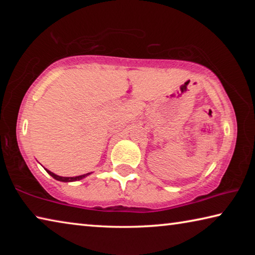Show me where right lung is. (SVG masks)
Masks as SVG:
<instances>
[{
  "instance_id": "obj_1",
  "label": "right lung",
  "mask_w": 255,
  "mask_h": 255,
  "mask_svg": "<svg viewBox=\"0 0 255 255\" xmlns=\"http://www.w3.org/2000/svg\"><path fill=\"white\" fill-rule=\"evenodd\" d=\"M46 171H47V173L48 174H50L51 176H53L54 179H56V180H58V181H62V182H73V181H79V180H81V179H83V178H85V176H88L89 174H91L92 172H90V173H86V174H83V175H79V176H59V175H56L55 173H53V172H50V171H48L46 169Z\"/></svg>"
}]
</instances>
